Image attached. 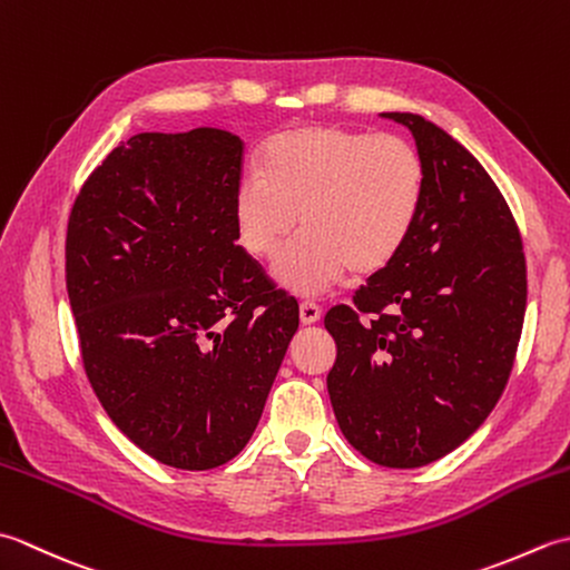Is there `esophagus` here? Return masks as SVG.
I'll return each instance as SVG.
<instances>
[{
  "instance_id": "1",
  "label": "esophagus",
  "mask_w": 570,
  "mask_h": 570,
  "mask_svg": "<svg viewBox=\"0 0 570 570\" xmlns=\"http://www.w3.org/2000/svg\"><path fill=\"white\" fill-rule=\"evenodd\" d=\"M298 311H301V323L304 325H313L321 321V306L313 304V301H304Z\"/></svg>"
}]
</instances>
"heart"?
<instances>
[{
  "label": "heart",
  "instance_id": "obj_1",
  "mask_svg": "<svg viewBox=\"0 0 570 570\" xmlns=\"http://www.w3.org/2000/svg\"><path fill=\"white\" fill-rule=\"evenodd\" d=\"M426 164L399 135L343 127L292 129L266 141L259 171L235 190L239 245L276 257L301 215V233L274 264V278L298 296L390 266L414 235Z\"/></svg>",
  "mask_w": 570,
  "mask_h": 570
}]
</instances>
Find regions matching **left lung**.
<instances>
[{
	"instance_id": "1",
	"label": "left lung",
	"mask_w": 570,
	"mask_h": 570,
	"mask_svg": "<svg viewBox=\"0 0 570 570\" xmlns=\"http://www.w3.org/2000/svg\"><path fill=\"white\" fill-rule=\"evenodd\" d=\"M384 117L414 135L426 196L402 254L357 288L355 306L325 313L337 345L328 394L362 455L421 468L470 439L502 396L527 259L510 205L475 156L421 115Z\"/></svg>"
}]
</instances>
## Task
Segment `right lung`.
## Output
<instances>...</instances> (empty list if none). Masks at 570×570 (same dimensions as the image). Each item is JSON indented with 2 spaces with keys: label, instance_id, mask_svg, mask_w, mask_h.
I'll use <instances>...</instances> for the list:
<instances>
[{
  "label": "right lung",
  "instance_id": "obj_1",
  "mask_svg": "<svg viewBox=\"0 0 570 570\" xmlns=\"http://www.w3.org/2000/svg\"><path fill=\"white\" fill-rule=\"evenodd\" d=\"M245 144L223 129L144 131L85 180L66 233L82 367L144 453L210 470L252 439L298 304L242 249Z\"/></svg>",
  "mask_w": 570,
  "mask_h": 570
}]
</instances>
